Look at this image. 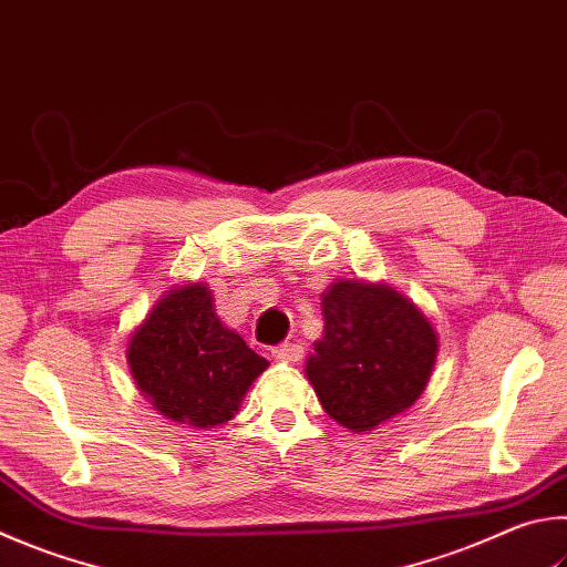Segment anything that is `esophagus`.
Returning <instances> with one entry per match:
<instances>
[{"label":"esophagus","instance_id":"esophagus-1","mask_svg":"<svg viewBox=\"0 0 567 567\" xmlns=\"http://www.w3.org/2000/svg\"><path fill=\"white\" fill-rule=\"evenodd\" d=\"M305 354V347L302 344H295V342H285V344H277L272 347V357L277 362H300Z\"/></svg>","mask_w":567,"mask_h":567}]
</instances>
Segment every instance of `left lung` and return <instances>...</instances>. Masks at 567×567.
Segmentation results:
<instances>
[{"instance_id":"1","label":"left lung","mask_w":567,"mask_h":567,"mask_svg":"<svg viewBox=\"0 0 567 567\" xmlns=\"http://www.w3.org/2000/svg\"><path fill=\"white\" fill-rule=\"evenodd\" d=\"M322 315L305 374L339 426L367 434L416 404L439 334L409 297L386 282L334 280L322 292Z\"/></svg>"}]
</instances>
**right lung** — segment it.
Masks as SVG:
<instances>
[{
  "label": "right lung",
  "mask_w": 567,
  "mask_h": 567,
  "mask_svg": "<svg viewBox=\"0 0 567 567\" xmlns=\"http://www.w3.org/2000/svg\"><path fill=\"white\" fill-rule=\"evenodd\" d=\"M205 282L173 285L133 329L126 347L138 391L161 416L193 429H218L238 414L267 367L215 315Z\"/></svg>",
  "instance_id": "right-lung-1"
}]
</instances>
